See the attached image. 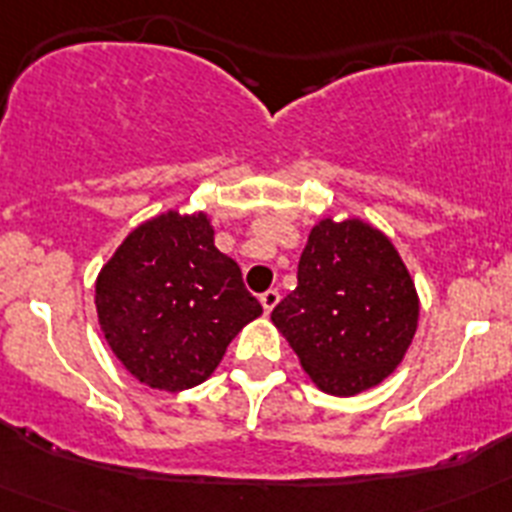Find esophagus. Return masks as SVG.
Returning a JSON list of instances; mask_svg holds the SVG:
<instances>
[{"instance_id":"obj_1","label":"esophagus","mask_w":512,"mask_h":512,"mask_svg":"<svg viewBox=\"0 0 512 512\" xmlns=\"http://www.w3.org/2000/svg\"><path fill=\"white\" fill-rule=\"evenodd\" d=\"M279 289H266L264 295H261V305H264V312L266 315H269L271 310H274V307H277V302H279Z\"/></svg>"}]
</instances>
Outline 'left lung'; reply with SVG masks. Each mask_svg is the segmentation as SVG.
<instances>
[{
	"label": "left lung",
	"mask_w": 512,
	"mask_h": 512,
	"mask_svg": "<svg viewBox=\"0 0 512 512\" xmlns=\"http://www.w3.org/2000/svg\"><path fill=\"white\" fill-rule=\"evenodd\" d=\"M418 315V292L390 238L359 217H325L310 230L297 287L271 323L320 390L354 397L395 372Z\"/></svg>",
	"instance_id": "left-lung-1"
}]
</instances>
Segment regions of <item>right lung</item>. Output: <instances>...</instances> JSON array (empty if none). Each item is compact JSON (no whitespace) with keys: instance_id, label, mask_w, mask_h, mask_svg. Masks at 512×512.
<instances>
[{"instance_id":"add662e5","label":"right lung","mask_w":512,"mask_h":512,"mask_svg":"<svg viewBox=\"0 0 512 512\" xmlns=\"http://www.w3.org/2000/svg\"><path fill=\"white\" fill-rule=\"evenodd\" d=\"M99 328L138 382L182 392L217 369L243 325L261 315L241 269L215 248L205 212L140 223L102 266Z\"/></svg>"}]
</instances>
